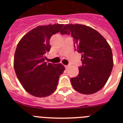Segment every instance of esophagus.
Here are the masks:
<instances>
[{"label": "esophagus", "mask_w": 123, "mask_h": 123, "mask_svg": "<svg viewBox=\"0 0 123 123\" xmlns=\"http://www.w3.org/2000/svg\"><path fill=\"white\" fill-rule=\"evenodd\" d=\"M71 67V65H66V66H65V68H66V69H68V68H69V67Z\"/></svg>", "instance_id": "34e87169"}]
</instances>
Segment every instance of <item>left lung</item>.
<instances>
[{
	"instance_id": "8db88e82",
	"label": "left lung",
	"mask_w": 123,
	"mask_h": 123,
	"mask_svg": "<svg viewBox=\"0 0 123 123\" xmlns=\"http://www.w3.org/2000/svg\"><path fill=\"white\" fill-rule=\"evenodd\" d=\"M60 34L71 35L75 50L82 55L79 74L71 78L72 86L83 94L98 92L108 81L113 67L112 51L107 41L93 28L79 24L65 25Z\"/></svg>"
}]
</instances>
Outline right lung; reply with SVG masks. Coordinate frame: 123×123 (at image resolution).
I'll return each instance as SVG.
<instances>
[{
  "label": "right lung",
  "instance_id": "1",
  "mask_svg": "<svg viewBox=\"0 0 123 123\" xmlns=\"http://www.w3.org/2000/svg\"><path fill=\"white\" fill-rule=\"evenodd\" d=\"M63 26L62 24L39 26L24 36L17 45L14 69L24 89L33 96L45 97L55 92L65 69L62 64L45 62L51 48V37Z\"/></svg>",
  "mask_w": 123,
  "mask_h": 123
}]
</instances>
